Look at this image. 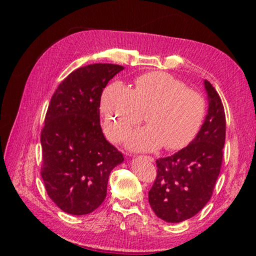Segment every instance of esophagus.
Segmentation results:
<instances>
[{"instance_id":"obj_1","label":"esophagus","mask_w":256,"mask_h":256,"mask_svg":"<svg viewBox=\"0 0 256 256\" xmlns=\"http://www.w3.org/2000/svg\"><path fill=\"white\" fill-rule=\"evenodd\" d=\"M144 158L148 160V162H154V157H150V156H144Z\"/></svg>"}]
</instances>
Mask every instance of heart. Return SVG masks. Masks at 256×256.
Listing matches in <instances>:
<instances>
[{"label": "heart", "instance_id": "obj_1", "mask_svg": "<svg viewBox=\"0 0 256 256\" xmlns=\"http://www.w3.org/2000/svg\"><path fill=\"white\" fill-rule=\"evenodd\" d=\"M104 130L112 141H120L141 120L148 110V124L128 134L126 146L134 151H154L164 144L168 150L188 146L200 130L206 102L200 94L166 72L138 76L133 90L115 81L104 90L100 105Z\"/></svg>", "mask_w": 256, "mask_h": 256}]
</instances>
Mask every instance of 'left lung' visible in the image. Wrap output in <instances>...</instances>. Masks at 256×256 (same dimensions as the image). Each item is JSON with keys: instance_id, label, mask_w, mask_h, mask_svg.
Masks as SVG:
<instances>
[{"instance_id": "1", "label": "left lung", "mask_w": 256, "mask_h": 256, "mask_svg": "<svg viewBox=\"0 0 256 256\" xmlns=\"http://www.w3.org/2000/svg\"><path fill=\"white\" fill-rule=\"evenodd\" d=\"M208 114L196 136L178 152L158 159L149 203L158 218L182 222L198 214L210 200L222 162L226 116L218 92L203 81Z\"/></svg>"}]
</instances>
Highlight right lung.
Masks as SVG:
<instances>
[{
	"label": "right lung",
	"mask_w": 256,
	"mask_h": 256,
	"mask_svg": "<svg viewBox=\"0 0 256 256\" xmlns=\"http://www.w3.org/2000/svg\"><path fill=\"white\" fill-rule=\"evenodd\" d=\"M124 68L96 63L76 68L50 99L40 136L42 177L47 194L66 214H88L107 194L110 172L124 157L104 136L100 97Z\"/></svg>",
	"instance_id": "obj_1"
}]
</instances>
